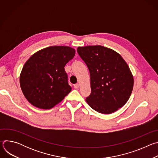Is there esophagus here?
Masks as SVG:
<instances>
[{
	"mask_svg": "<svg viewBox=\"0 0 158 158\" xmlns=\"http://www.w3.org/2000/svg\"><path fill=\"white\" fill-rule=\"evenodd\" d=\"M74 87L75 89H78L79 87V84H76L74 85Z\"/></svg>",
	"mask_w": 158,
	"mask_h": 158,
	"instance_id": "34e87169",
	"label": "esophagus"
}]
</instances>
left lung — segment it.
Segmentation results:
<instances>
[{
  "mask_svg": "<svg viewBox=\"0 0 158 158\" xmlns=\"http://www.w3.org/2000/svg\"><path fill=\"white\" fill-rule=\"evenodd\" d=\"M77 51L90 73L91 93L85 99L89 106L107 114L122 107L132 93L134 78L121 56L99 45L78 47Z\"/></svg>",
  "mask_w": 158,
  "mask_h": 158,
  "instance_id": "obj_1",
  "label": "left lung"
}]
</instances>
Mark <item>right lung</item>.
<instances>
[{
    "instance_id": "right-lung-1",
    "label": "right lung",
    "mask_w": 158,
    "mask_h": 158,
    "mask_svg": "<svg viewBox=\"0 0 158 158\" xmlns=\"http://www.w3.org/2000/svg\"><path fill=\"white\" fill-rule=\"evenodd\" d=\"M75 52L69 46H50L36 52L26 61L20 74V85L32 105L50 109L71 91L64 67Z\"/></svg>"
}]
</instances>
